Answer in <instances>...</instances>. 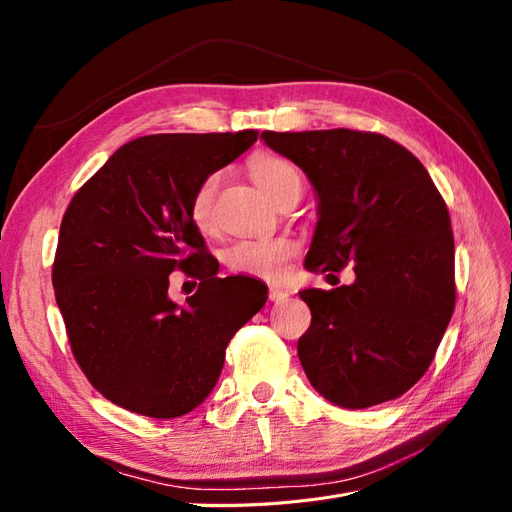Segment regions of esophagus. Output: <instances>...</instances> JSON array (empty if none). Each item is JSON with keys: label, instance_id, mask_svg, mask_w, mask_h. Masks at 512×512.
I'll return each instance as SVG.
<instances>
[{"label": "esophagus", "instance_id": "1", "mask_svg": "<svg viewBox=\"0 0 512 512\" xmlns=\"http://www.w3.org/2000/svg\"><path fill=\"white\" fill-rule=\"evenodd\" d=\"M288 299V292L286 290H282V288H269V301H273V303H284Z\"/></svg>", "mask_w": 512, "mask_h": 512}]
</instances>
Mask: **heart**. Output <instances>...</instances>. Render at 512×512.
Returning <instances> with one entry per match:
<instances>
[{
  "mask_svg": "<svg viewBox=\"0 0 512 512\" xmlns=\"http://www.w3.org/2000/svg\"><path fill=\"white\" fill-rule=\"evenodd\" d=\"M252 177L275 203L294 188L303 190L299 168L280 156L254 158ZM220 183L222 173H211L196 185L190 198V218L200 230H209L213 226V203ZM294 254H297V245L286 237L241 239L224 252V265L237 275L256 277V280L265 282H280Z\"/></svg>",
  "mask_w": 512,
  "mask_h": 512,
  "instance_id": "heart-1",
  "label": "heart"
}]
</instances>
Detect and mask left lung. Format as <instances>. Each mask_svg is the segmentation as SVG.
I'll return each mask as SVG.
<instances>
[{"instance_id": "obj_1", "label": "left lung", "mask_w": 512, "mask_h": 512, "mask_svg": "<svg viewBox=\"0 0 512 512\" xmlns=\"http://www.w3.org/2000/svg\"><path fill=\"white\" fill-rule=\"evenodd\" d=\"M318 194V226L305 258L314 273L356 280L307 288L312 324L299 359L314 389L361 410L423 378L455 309L451 215L416 156L389 136L361 130L262 132Z\"/></svg>"}]
</instances>
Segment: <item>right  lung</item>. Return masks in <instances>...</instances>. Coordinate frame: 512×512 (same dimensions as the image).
<instances>
[{"instance_id":"obj_1","label":"right lung","mask_w":512,"mask_h":512,"mask_svg":"<svg viewBox=\"0 0 512 512\" xmlns=\"http://www.w3.org/2000/svg\"><path fill=\"white\" fill-rule=\"evenodd\" d=\"M256 138V130L134 138L72 196L53 262L55 299L76 363L113 404L151 418L192 412L218 382L232 335L267 303L254 277H218L190 218L196 185ZM173 270L199 280L185 306L167 297Z\"/></svg>"}]
</instances>
